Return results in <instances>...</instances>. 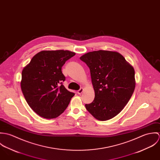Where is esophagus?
Masks as SVG:
<instances>
[{"instance_id": "esophagus-1", "label": "esophagus", "mask_w": 160, "mask_h": 160, "mask_svg": "<svg viewBox=\"0 0 160 160\" xmlns=\"http://www.w3.org/2000/svg\"><path fill=\"white\" fill-rule=\"evenodd\" d=\"M83 91H84V89L83 88H81L78 91V93L80 95V94H81L83 92Z\"/></svg>"}]
</instances>
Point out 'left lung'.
<instances>
[{
  "instance_id": "8db88e82",
  "label": "left lung",
  "mask_w": 160,
  "mask_h": 160,
  "mask_svg": "<svg viewBox=\"0 0 160 160\" xmlns=\"http://www.w3.org/2000/svg\"><path fill=\"white\" fill-rule=\"evenodd\" d=\"M90 69L95 98L86 104L97 119L107 121L119 114L130 100L136 87L135 71L117 52L98 50L80 57Z\"/></svg>"
}]
</instances>
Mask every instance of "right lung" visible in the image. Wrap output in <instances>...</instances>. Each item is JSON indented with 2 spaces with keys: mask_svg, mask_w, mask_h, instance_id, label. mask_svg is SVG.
I'll return each instance as SVG.
<instances>
[{
  "mask_svg": "<svg viewBox=\"0 0 160 160\" xmlns=\"http://www.w3.org/2000/svg\"><path fill=\"white\" fill-rule=\"evenodd\" d=\"M69 50H42L36 54L22 72L21 88L31 109L46 119L58 117L68 107L74 93L63 85L62 68L75 55Z\"/></svg>",
  "mask_w": 160,
  "mask_h": 160,
  "instance_id": "add662e5",
  "label": "right lung"
}]
</instances>
